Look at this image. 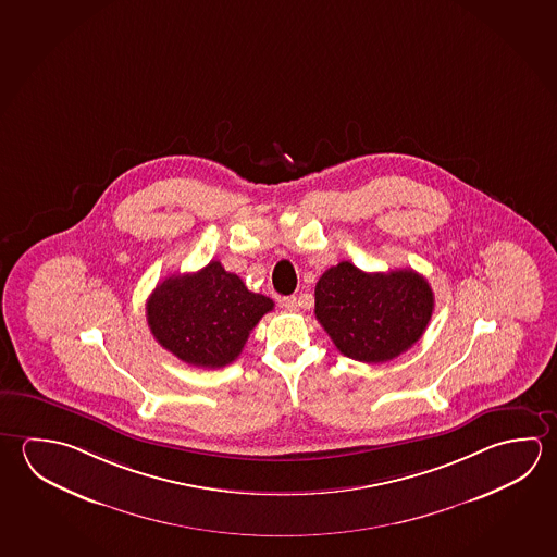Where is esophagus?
Listing matches in <instances>:
<instances>
[{
  "label": "esophagus",
  "mask_w": 557,
  "mask_h": 557,
  "mask_svg": "<svg viewBox=\"0 0 557 557\" xmlns=\"http://www.w3.org/2000/svg\"><path fill=\"white\" fill-rule=\"evenodd\" d=\"M282 307L283 309H287V311H297V307H299V301H297V297L295 295H289V297H282Z\"/></svg>",
  "instance_id": "34e87169"
}]
</instances>
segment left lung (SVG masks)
<instances>
[{"label":"left lung","mask_w":557,"mask_h":557,"mask_svg":"<svg viewBox=\"0 0 557 557\" xmlns=\"http://www.w3.org/2000/svg\"><path fill=\"white\" fill-rule=\"evenodd\" d=\"M434 293L414 270L368 274L332 265L314 287V314L351 360L383 363L409 350L429 326Z\"/></svg>","instance_id":"8db88e82"}]
</instances>
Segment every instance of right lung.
I'll return each mask as SVG.
<instances>
[{
  "instance_id": "1",
  "label": "right lung",
  "mask_w": 557,
  "mask_h": 557,
  "mask_svg": "<svg viewBox=\"0 0 557 557\" xmlns=\"http://www.w3.org/2000/svg\"><path fill=\"white\" fill-rule=\"evenodd\" d=\"M274 301L209 262L196 274L170 275L148 297L147 321L158 344L196 368H223L245 348Z\"/></svg>"
}]
</instances>
